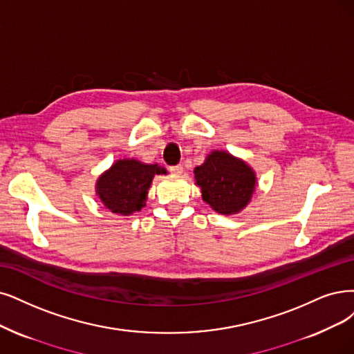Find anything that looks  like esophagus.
<instances>
[{"mask_svg": "<svg viewBox=\"0 0 354 354\" xmlns=\"http://www.w3.org/2000/svg\"><path fill=\"white\" fill-rule=\"evenodd\" d=\"M169 170H170V172H172V174H175V175H180L182 172H184V166H182V165L170 166V167H169Z\"/></svg>", "mask_w": 354, "mask_h": 354, "instance_id": "34e87169", "label": "esophagus"}]
</instances>
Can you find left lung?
Here are the masks:
<instances>
[{
    "label": "left lung",
    "mask_w": 354,
    "mask_h": 354,
    "mask_svg": "<svg viewBox=\"0 0 354 354\" xmlns=\"http://www.w3.org/2000/svg\"><path fill=\"white\" fill-rule=\"evenodd\" d=\"M203 200L220 214H236L251 201L257 187L252 167L227 151L214 150L194 169Z\"/></svg>",
    "instance_id": "obj_1"
}]
</instances>
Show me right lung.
Returning <instances> with one entry per match:
<instances>
[{
  "instance_id": "right-lung-1",
  "label": "right lung",
  "mask_w": 354,
  "mask_h": 354,
  "mask_svg": "<svg viewBox=\"0 0 354 354\" xmlns=\"http://www.w3.org/2000/svg\"><path fill=\"white\" fill-rule=\"evenodd\" d=\"M166 174L159 165H146L136 159L116 160L96 182V195L115 214L129 216L146 205L154 175Z\"/></svg>"
}]
</instances>
